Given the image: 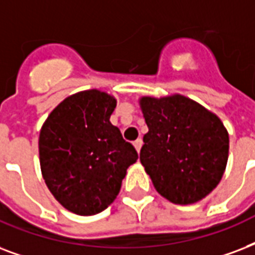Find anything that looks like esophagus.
Instances as JSON below:
<instances>
[{
  "instance_id": "1",
  "label": "esophagus",
  "mask_w": 255,
  "mask_h": 255,
  "mask_svg": "<svg viewBox=\"0 0 255 255\" xmlns=\"http://www.w3.org/2000/svg\"><path fill=\"white\" fill-rule=\"evenodd\" d=\"M141 145H143V141H141V139H137V140L133 141V147H135V149L137 151V152H140Z\"/></svg>"
}]
</instances>
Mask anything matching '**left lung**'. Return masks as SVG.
Returning a JSON list of instances; mask_svg holds the SVG:
<instances>
[{
  "mask_svg": "<svg viewBox=\"0 0 255 255\" xmlns=\"http://www.w3.org/2000/svg\"><path fill=\"white\" fill-rule=\"evenodd\" d=\"M148 132L140 163L155 190L175 205H192L217 187L229 159V132L217 115L180 93L141 96Z\"/></svg>",
  "mask_w": 255,
  "mask_h": 255,
  "instance_id": "obj_1",
  "label": "left lung"
}]
</instances>
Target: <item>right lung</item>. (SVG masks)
<instances>
[{"label":"right lung","instance_id":"1","mask_svg":"<svg viewBox=\"0 0 255 255\" xmlns=\"http://www.w3.org/2000/svg\"><path fill=\"white\" fill-rule=\"evenodd\" d=\"M116 99L87 89L64 99L44 122L38 137L42 178L71 213L95 215L116 199L127 168L137 160L110 118Z\"/></svg>","mask_w":255,"mask_h":255}]
</instances>
